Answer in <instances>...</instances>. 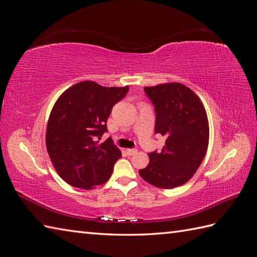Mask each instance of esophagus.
<instances>
[{
  "label": "esophagus",
  "instance_id": "34e87169",
  "mask_svg": "<svg viewBox=\"0 0 257 257\" xmlns=\"http://www.w3.org/2000/svg\"><path fill=\"white\" fill-rule=\"evenodd\" d=\"M126 153H127L128 155H134V154L137 153V149H127V150H126Z\"/></svg>",
  "mask_w": 257,
  "mask_h": 257
}]
</instances>
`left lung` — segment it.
I'll return each mask as SVG.
<instances>
[{"label": "left lung", "instance_id": "left-lung-1", "mask_svg": "<svg viewBox=\"0 0 257 257\" xmlns=\"http://www.w3.org/2000/svg\"><path fill=\"white\" fill-rule=\"evenodd\" d=\"M155 110V134L166 137L162 150L149 153L150 163L139 169L144 180L173 189L188 182L203 162L209 142L205 108L198 96L181 83L144 88Z\"/></svg>", "mask_w": 257, "mask_h": 257}]
</instances>
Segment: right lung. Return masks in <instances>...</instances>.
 Returning <instances> with one entry per match:
<instances>
[{"mask_svg": "<svg viewBox=\"0 0 257 257\" xmlns=\"http://www.w3.org/2000/svg\"><path fill=\"white\" fill-rule=\"evenodd\" d=\"M128 85L106 88L82 81L67 89L49 116L46 145L59 176L75 188L91 189L110 178L122 155L109 137L98 145L107 130L112 107L127 94Z\"/></svg>", "mask_w": 257, "mask_h": 257, "instance_id": "right-lung-1", "label": "right lung"}]
</instances>
